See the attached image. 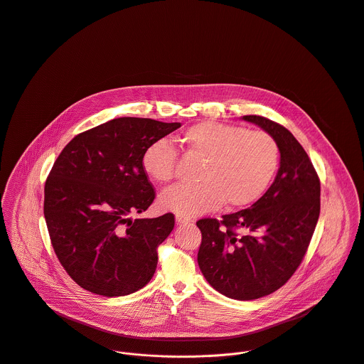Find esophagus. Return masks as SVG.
<instances>
[{
  "label": "esophagus",
  "mask_w": 364,
  "mask_h": 364,
  "mask_svg": "<svg viewBox=\"0 0 364 364\" xmlns=\"http://www.w3.org/2000/svg\"><path fill=\"white\" fill-rule=\"evenodd\" d=\"M176 223L183 225V224H190L191 220L188 217H181V215H176Z\"/></svg>",
  "instance_id": "1"
}]
</instances>
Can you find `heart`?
<instances>
[{
	"label": "heart",
	"mask_w": 364,
	"mask_h": 364,
	"mask_svg": "<svg viewBox=\"0 0 364 364\" xmlns=\"http://www.w3.org/2000/svg\"><path fill=\"white\" fill-rule=\"evenodd\" d=\"M186 153L203 160L196 186H173L159 197L163 211L194 217L225 204L242 208L259 200L279 166L277 140L264 130L218 122H200L180 136ZM177 151L164 140L150 143L141 157L144 174L157 184L174 176Z\"/></svg>",
	"instance_id": "1"
}]
</instances>
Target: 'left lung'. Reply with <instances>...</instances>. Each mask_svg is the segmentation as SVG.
<instances>
[{
  "label": "left lung",
  "mask_w": 364,
  "mask_h": 364,
  "mask_svg": "<svg viewBox=\"0 0 364 364\" xmlns=\"http://www.w3.org/2000/svg\"><path fill=\"white\" fill-rule=\"evenodd\" d=\"M242 120L277 140L279 168L251 208L223 215V221H197L203 235L197 261L215 291L231 299L252 301L279 289L301 265L321 213V181L288 129L255 114ZM237 229L243 232L238 235Z\"/></svg>",
  "instance_id": "1"
}]
</instances>
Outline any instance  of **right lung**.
Masks as SVG:
<instances>
[{
    "label": "right lung",
    "mask_w": 364,
    "mask_h": 364,
    "mask_svg": "<svg viewBox=\"0 0 364 364\" xmlns=\"http://www.w3.org/2000/svg\"><path fill=\"white\" fill-rule=\"evenodd\" d=\"M180 123L119 117L75 136L45 183L43 215L53 251L83 289L106 298L146 287L174 215L136 218L154 200L141 167L146 147Z\"/></svg>",
    "instance_id": "add662e5"
}]
</instances>
